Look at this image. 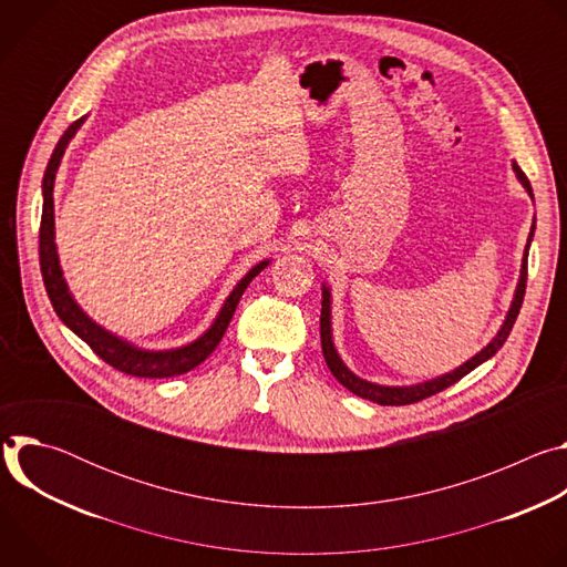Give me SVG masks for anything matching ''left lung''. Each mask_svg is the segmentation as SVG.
I'll return each mask as SVG.
<instances>
[{
    "mask_svg": "<svg viewBox=\"0 0 567 567\" xmlns=\"http://www.w3.org/2000/svg\"><path fill=\"white\" fill-rule=\"evenodd\" d=\"M514 173L516 177L520 179V184L527 188V193L532 195L534 199V193H532V186H529V179L525 177V173L518 168V164H514ZM534 237V224H532V230H529V237H527V247H525V254H523V269H520V280H518V289H516V296H514V302L509 307V313L503 322L501 332L496 334V339L484 348L480 354H475L471 361H466L464 365H460L457 370L444 374V377H437L433 381H426V383H420V385H409V388H390V385H377V383H370V381H363L359 379L357 374H352L346 363L339 359L337 350H334V343H332V330H330V291L328 287H322V309H320V346H322V357H326V363L328 368L332 370V374L354 394L363 396V399H370L374 403H379V406H406V403H415V401H422L435 392H442L444 388L457 383L462 377H466L471 370H475L480 363H484L487 359H492L501 348L503 343L507 341L514 322L518 318V311L523 307V298H525V287H527V256H529V241Z\"/></svg>",
    "mask_w": 567,
    "mask_h": 567,
    "instance_id": "left-lung-1",
    "label": "left lung"
}]
</instances>
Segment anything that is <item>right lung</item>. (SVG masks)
Listing matches in <instances>:
<instances>
[{"label": "right lung", "mask_w": 567, "mask_h": 567, "mask_svg": "<svg viewBox=\"0 0 567 567\" xmlns=\"http://www.w3.org/2000/svg\"><path fill=\"white\" fill-rule=\"evenodd\" d=\"M83 121H85V116L73 121L66 127V132L60 136L58 145H55V150L49 158V166L44 171V179H42L44 204H42V221H40V269H42V280H44V287H47L49 300H51L55 313L60 316L64 326L73 334L83 339L112 368H116L125 374L145 377V379H166V377H177V374L190 372L193 368L204 363L210 357V352L219 346L241 293H245L249 282L269 262L265 260V262L256 265L245 278L237 282V287L226 298L221 311L217 313L210 330L202 339H197L195 343H190L186 348L166 350V352H145V350H138V348L116 339L114 334H110L101 326H96V322L83 309H80L75 305V300L71 298V293L66 289V282L62 278V269H60L58 254H55V241H53V182H55V173H58V166H60V158L64 154V147L71 141V136L75 134V130L83 125Z\"/></svg>", "instance_id": "1"}]
</instances>
